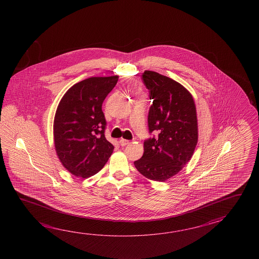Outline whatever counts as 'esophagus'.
<instances>
[{"mask_svg": "<svg viewBox=\"0 0 259 259\" xmlns=\"http://www.w3.org/2000/svg\"><path fill=\"white\" fill-rule=\"evenodd\" d=\"M119 143H120V145H121V146H126V145H127V144L130 143V141H127V140H125V139H120V141H119Z\"/></svg>", "mask_w": 259, "mask_h": 259, "instance_id": "esophagus-1", "label": "esophagus"}]
</instances>
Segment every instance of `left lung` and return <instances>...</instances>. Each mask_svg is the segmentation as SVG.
<instances>
[{
    "label": "left lung",
    "instance_id": "left-lung-1",
    "mask_svg": "<svg viewBox=\"0 0 259 259\" xmlns=\"http://www.w3.org/2000/svg\"><path fill=\"white\" fill-rule=\"evenodd\" d=\"M143 80L153 100L148 115L149 132L156 138L143 143L137 170L152 181L175 176L193 156L198 142L197 114L193 95L182 84L159 73L145 70Z\"/></svg>",
    "mask_w": 259,
    "mask_h": 259
}]
</instances>
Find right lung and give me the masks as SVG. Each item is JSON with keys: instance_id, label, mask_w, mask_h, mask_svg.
<instances>
[{"instance_id": "1", "label": "right lung", "mask_w": 259, "mask_h": 259, "mask_svg": "<svg viewBox=\"0 0 259 259\" xmlns=\"http://www.w3.org/2000/svg\"><path fill=\"white\" fill-rule=\"evenodd\" d=\"M117 80L118 76L86 78L73 85L57 106L55 151L62 165L74 176H94L113 153V144L105 139L102 105Z\"/></svg>"}]
</instances>
